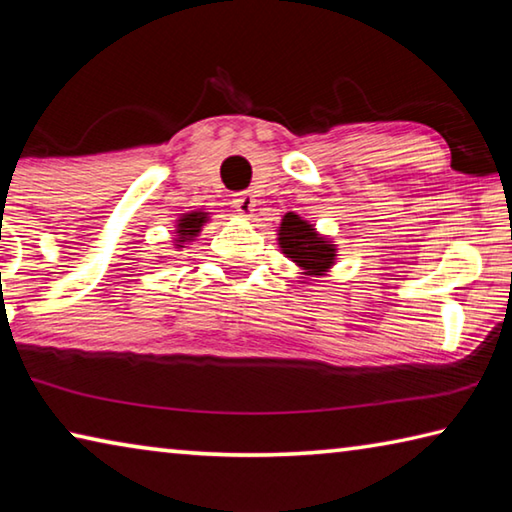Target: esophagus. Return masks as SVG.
<instances>
[{
	"label": "esophagus",
	"mask_w": 512,
	"mask_h": 512,
	"mask_svg": "<svg viewBox=\"0 0 512 512\" xmlns=\"http://www.w3.org/2000/svg\"><path fill=\"white\" fill-rule=\"evenodd\" d=\"M232 205H235V212H239L241 216H253L255 212V196L248 192H239L232 198Z\"/></svg>",
	"instance_id": "esophagus-1"
}]
</instances>
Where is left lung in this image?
<instances>
[{
  "label": "left lung",
  "mask_w": 512,
  "mask_h": 512,
  "mask_svg": "<svg viewBox=\"0 0 512 512\" xmlns=\"http://www.w3.org/2000/svg\"><path fill=\"white\" fill-rule=\"evenodd\" d=\"M280 246L307 275H323L334 264V244L316 235L307 221L289 212L280 225Z\"/></svg>",
  "instance_id": "left-lung-1"
}]
</instances>
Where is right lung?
Here are the masks:
<instances>
[{
    "instance_id": "right-lung-1",
    "label": "right lung",
    "mask_w": 512,
    "mask_h": 512,
    "mask_svg": "<svg viewBox=\"0 0 512 512\" xmlns=\"http://www.w3.org/2000/svg\"><path fill=\"white\" fill-rule=\"evenodd\" d=\"M207 221V214L205 212H192V214H185L183 219L178 223V241H185L189 237H196L198 230H201V225Z\"/></svg>"
}]
</instances>
